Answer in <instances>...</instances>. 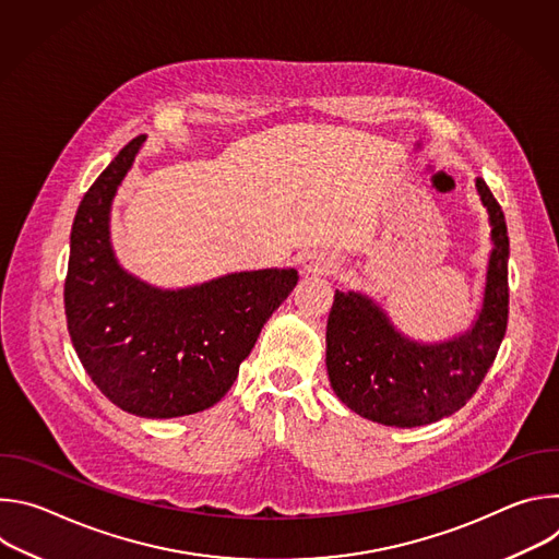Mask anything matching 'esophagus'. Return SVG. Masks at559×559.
Segmentation results:
<instances>
[{
    "label": "esophagus",
    "mask_w": 559,
    "mask_h": 559,
    "mask_svg": "<svg viewBox=\"0 0 559 559\" xmlns=\"http://www.w3.org/2000/svg\"><path fill=\"white\" fill-rule=\"evenodd\" d=\"M338 270V263L334 257L325 252H307L300 259V272L305 276H321V274H334Z\"/></svg>",
    "instance_id": "1"
}]
</instances>
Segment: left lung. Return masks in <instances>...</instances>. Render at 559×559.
<instances>
[{"mask_svg": "<svg viewBox=\"0 0 559 559\" xmlns=\"http://www.w3.org/2000/svg\"><path fill=\"white\" fill-rule=\"evenodd\" d=\"M491 225L483 305L468 330L438 341L409 338L362 292L336 289L328 321V373L338 401L386 427L438 423L480 386L496 360L509 318V234L489 186L475 179Z\"/></svg>", "mask_w": 559, "mask_h": 559, "instance_id": "obj_1", "label": "left lung"}]
</instances>
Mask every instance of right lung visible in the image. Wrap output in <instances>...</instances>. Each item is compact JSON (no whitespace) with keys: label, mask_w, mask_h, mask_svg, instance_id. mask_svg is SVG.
<instances>
[{"label":"right lung","mask_w":559,"mask_h":559,"mask_svg":"<svg viewBox=\"0 0 559 559\" xmlns=\"http://www.w3.org/2000/svg\"><path fill=\"white\" fill-rule=\"evenodd\" d=\"M143 143L145 136L132 139L79 203L66 323L79 360L110 403L141 418H177L210 409L229 391L298 272H231L179 289L128 272L110 241V212Z\"/></svg>","instance_id":"obj_1"}]
</instances>
